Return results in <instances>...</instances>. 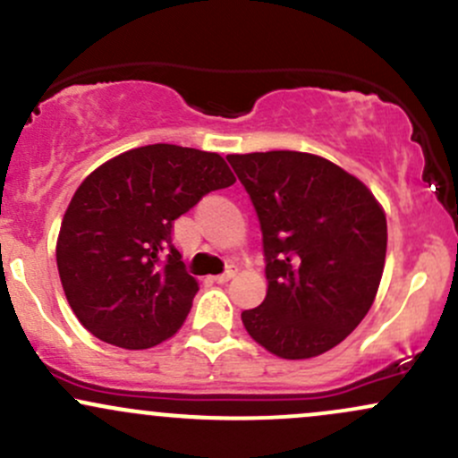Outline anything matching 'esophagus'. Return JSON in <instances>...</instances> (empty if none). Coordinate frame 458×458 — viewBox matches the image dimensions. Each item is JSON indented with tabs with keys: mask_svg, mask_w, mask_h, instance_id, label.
<instances>
[{
	"mask_svg": "<svg viewBox=\"0 0 458 458\" xmlns=\"http://www.w3.org/2000/svg\"><path fill=\"white\" fill-rule=\"evenodd\" d=\"M234 278V269H228V271H224V274H219V276H215V283H219V284H224V283H228V280H233Z\"/></svg>",
	"mask_w": 458,
	"mask_h": 458,
	"instance_id": "obj_1",
	"label": "esophagus"
}]
</instances>
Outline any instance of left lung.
<instances>
[{
  "mask_svg": "<svg viewBox=\"0 0 458 458\" xmlns=\"http://www.w3.org/2000/svg\"><path fill=\"white\" fill-rule=\"evenodd\" d=\"M263 230L267 295L245 330L280 359L328 352L363 321L378 291L386 219L359 178L315 154L225 156Z\"/></svg>",
  "mask_w": 458,
  "mask_h": 458,
  "instance_id": "obj_1",
  "label": "left lung"
}]
</instances>
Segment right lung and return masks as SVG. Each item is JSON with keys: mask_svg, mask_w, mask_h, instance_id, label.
<instances>
[{"mask_svg": "<svg viewBox=\"0 0 458 458\" xmlns=\"http://www.w3.org/2000/svg\"><path fill=\"white\" fill-rule=\"evenodd\" d=\"M219 154L156 143L130 149L80 184L60 225V283L98 339L145 350L178 333L198 293L175 250L174 221L234 184Z\"/></svg>", "mask_w": 458, "mask_h": 458, "instance_id": "obj_1", "label": "right lung"}]
</instances>
